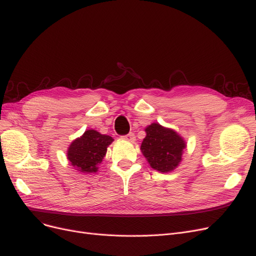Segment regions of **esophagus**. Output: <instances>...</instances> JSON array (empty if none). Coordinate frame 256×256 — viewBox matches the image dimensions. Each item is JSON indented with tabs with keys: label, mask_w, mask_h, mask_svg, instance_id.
Listing matches in <instances>:
<instances>
[{
	"label": "esophagus",
	"mask_w": 256,
	"mask_h": 256,
	"mask_svg": "<svg viewBox=\"0 0 256 256\" xmlns=\"http://www.w3.org/2000/svg\"><path fill=\"white\" fill-rule=\"evenodd\" d=\"M124 138H126V140H128L130 142H134L136 140V136H134V132H129L128 134L124 136Z\"/></svg>",
	"instance_id": "34e87169"
}]
</instances>
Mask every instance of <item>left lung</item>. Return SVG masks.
Listing matches in <instances>:
<instances>
[{"instance_id": "8db88e82", "label": "left lung", "mask_w": 256, "mask_h": 256, "mask_svg": "<svg viewBox=\"0 0 256 256\" xmlns=\"http://www.w3.org/2000/svg\"><path fill=\"white\" fill-rule=\"evenodd\" d=\"M146 136L141 150L152 168L159 172H171L182 161L186 144L174 130L159 124H152L145 129Z\"/></svg>"}]
</instances>
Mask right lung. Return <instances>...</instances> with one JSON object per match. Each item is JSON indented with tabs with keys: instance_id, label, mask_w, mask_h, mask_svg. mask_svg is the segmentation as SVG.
<instances>
[{
	"instance_id": "right-lung-1",
	"label": "right lung",
	"mask_w": 256,
	"mask_h": 256,
	"mask_svg": "<svg viewBox=\"0 0 256 256\" xmlns=\"http://www.w3.org/2000/svg\"><path fill=\"white\" fill-rule=\"evenodd\" d=\"M113 141L109 136L100 134L95 130L85 131L84 134L69 146L67 157L72 166L80 172L94 173L106 156V147Z\"/></svg>"
}]
</instances>
